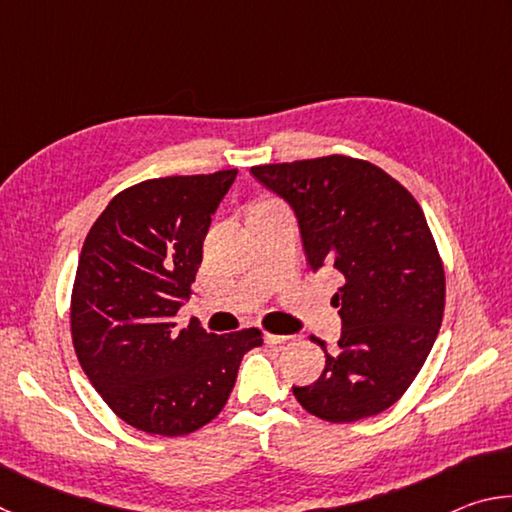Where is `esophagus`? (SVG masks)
Returning a JSON list of instances; mask_svg holds the SVG:
<instances>
[{"instance_id": "esophagus-1", "label": "esophagus", "mask_w": 512, "mask_h": 512, "mask_svg": "<svg viewBox=\"0 0 512 512\" xmlns=\"http://www.w3.org/2000/svg\"><path fill=\"white\" fill-rule=\"evenodd\" d=\"M264 339H266V343H271V345H280V343H287L291 336H284V334H264Z\"/></svg>"}]
</instances>
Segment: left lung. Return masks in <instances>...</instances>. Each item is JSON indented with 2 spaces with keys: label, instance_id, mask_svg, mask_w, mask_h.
I'll use <instances>...</instances> for the list:
<instances>
[{
  "label": "left lung",
  "instance_id": "left-lung-1",
  "mask_svg": "<svg viewBox=\"0 0 512 512\" xmlns=\"http://www.w3.org/2000/svg\"><path fill=\"white\" fill-rule=\"evenodd\" d=\"M250 173L291 207L309 271L334 268L339 348L309 386L302 409L354 422L393 406L418 377L445 311V271L418 201L375 164L325 155L262 164Z\"/></svg>",
  "mask_w": 512,
  "mask_h": 512
}]
</instances>
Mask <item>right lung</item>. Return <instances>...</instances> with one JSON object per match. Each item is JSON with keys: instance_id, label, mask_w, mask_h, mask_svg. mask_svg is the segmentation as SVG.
I'll return each instance as SVG.
<instances>
[{"instance_id": "1", "label": "right lung", "mask_w": 512, "mask_h": 512, "mask_svg": "<svg viewBox=\"0 0 512 512\" xmlns=\"http://www.w3.org/2000/svg\"><path fill=\"white\" fill-rule=\"evenodd\" d=\"M237 169L128 187L85 237L72 291V339L90 384L131 427L185 436L228 402L259 329H180L212 216Z\"/></svg>"}]
</instances>
